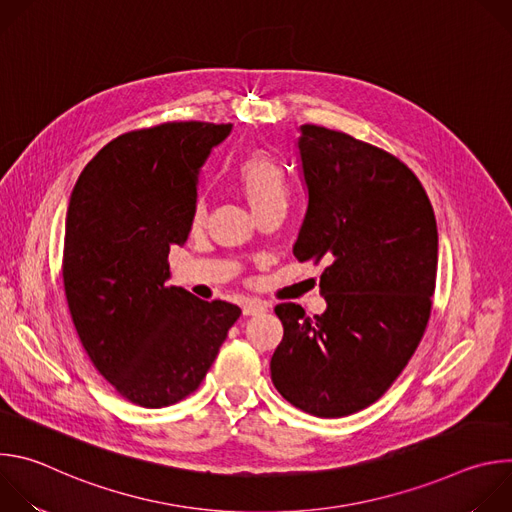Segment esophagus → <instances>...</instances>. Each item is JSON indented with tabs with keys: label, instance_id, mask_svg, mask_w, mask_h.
Listing matches in <instances>:
<instances>
[{
	"label": "esophagus",
	"instance_id": "esophagus-1",
	"mask_svg": "<svg viewBox=\"0 0 512 512\" xmlns=\"http://www.w3.org/2000/svg\"><path fill=\"white\" fill-rule=\"evenodd\" d=\"M267 310V304L265 302H247L245 306H243V314L245 316H255V314H261V312H265Z\"/></svg>",
	"mask_w": 512,
	"mask_h": 512
}]
</instances>
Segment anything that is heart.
I'll list each match as a JSON object with an SVG mask.
<instances>
[{
    "instance_id": "b5f03b06",
    "label": "heart",
    "mask_w": 512,
    "mask_h": 512,
    "mask_svg": "<svg viewBox=\"0 0 512 512\" xmlns=\"http://www.w3.org/2000/svg\"><path fill=\"white\" fill-rule=\"evenodd\" d=\"M235 184L257 218L285 212L289 202V182L281 164L267 152L255 150L243 156L235 168ZM206 198L198 196L192 210V227L206 223Z\"/></svg>"
}]
</instances>
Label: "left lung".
<instances>
[{"mask_svg": "<svg viewBox=\"0 0 512 512\" xmlns=\"http://www.w3.org/2000/svg\"><path fill=\"white\" fill-rule=\"evenodd\" d=\"M298 150L308 210L294 255L326 261V312L279 304L283 338L271 381L316 417L375 403L425 332L437 273V225L417 176L389 152L348 133L302 125Z\"/></svg>", "mask_w": 512, "mask_h": 512, "instance_id": "8db88e82", "label": "left lung"}]
</instances>
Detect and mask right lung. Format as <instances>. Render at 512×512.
Here are the masks:
<instances>
[{"mask_svg":"<svg viewBox=\"0 0 512 512\" xmlns=\"http://www.w3.org/2000/svg\"><path fill=\"white\" fill-rule=\"evenodd\" d=\"M231 123L172 121L123 133L85 166L66 210L62 279L95 369L141 407L194 393L241 308L168 285L184 245L198 172Z\"/></svg>","mask_w":512,"mask_h":512,"instance_id":"1","label":"right lung"}]
</instances>
